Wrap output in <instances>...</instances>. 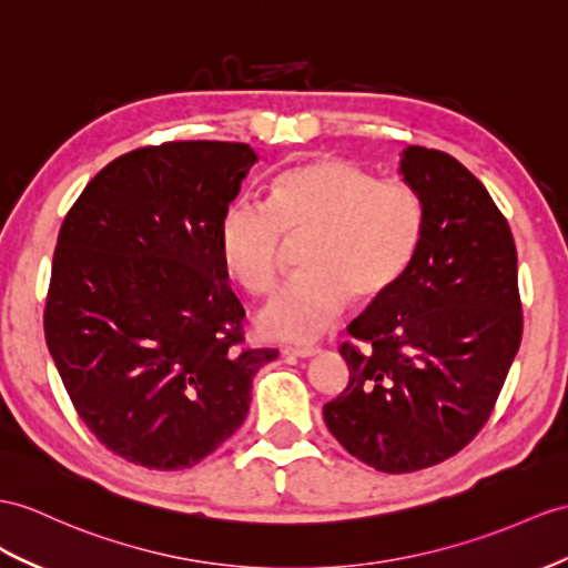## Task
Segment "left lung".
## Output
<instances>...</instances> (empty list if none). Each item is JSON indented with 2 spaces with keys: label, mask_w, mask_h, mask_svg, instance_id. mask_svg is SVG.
Returning <instances> with one entry per match:
<instances>
[{
  "label": "left lung",
  "mask_w": 568,
  "mask_h": 568,
  "mask_svg": "<svg viewBox=\"0 0 568 568\" xmlns=\"http://www.w3.org/2000/svg\"><path fill=\"white\" fill-rule=\"evenodd\" d=\"M257 161L241 142L134 149L95 175L54 245L43 327L89 432L149 469L197 465L236 434L255 373L229 286L224 219Z\"/></svg>",
  "instance_id": "8db88e82"
}]
</instances>
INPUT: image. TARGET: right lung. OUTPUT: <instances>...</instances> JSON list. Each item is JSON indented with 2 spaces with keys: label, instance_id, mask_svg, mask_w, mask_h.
Masks as SVG:
<instances>
[{
  "label": "right lung",
  "instance_id": "right-lung-1",
  "mask_svg": "<svg viewBox=\"0 0 568 568\" xmlns=\"http://www.w3.org/2000/svg\"><path fill=\"white\" fill-rule=\"evenodd\" d=\"M399 175L422 204L407 267L347 327L349 385L329 434L381 473L448 460L487 424L520 347L514 233L460 161L407 146Z\"/></svg>",
  "mask_w": 568,
  "mask_h": 568
}]
</instances>
